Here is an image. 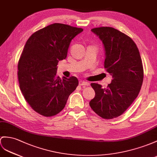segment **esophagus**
I'll return each instance as SVG.
<instances>
[{"label": "esophagus", "instance_id": "34e87169", "mask_svg": "<svg viewBox=\"0 0 157 157\" xmlns=\"http://www.w3.org/2000/svg\"><path fill=\"white\" fill-rule=\"evenodd\" d=\"M79 85L83 86H89V83L88 82L84 81H79Z\"/></svg>", "mask_w": 157, "mask_h": 157}]
</instances>
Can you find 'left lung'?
I'll return each instance as SVG.
<instances>
[{
    "mask_svg": "<svg viewBox=\"0 0 157 157\" xmlns=\"http://www.w3.org/2000/svg\"><path fill=\"white\" fill-rule=\"evenodd\" d=\"M91 31L105 49V68L113 78L106 88L91 83L95 97L91 109L98 116L111 119L121 115L138 96L143 81V67L138 48L131 38L113 27H98Z\"/></svg>",
    "mask_w": 157,
    "mask_h": 157,
    "instance_id": "1",
    "label": "left lung"
}]
</instances>
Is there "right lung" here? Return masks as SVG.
<instances>
[{
  "label": "right lung",
  "mask_w": 157,
  "mask_h": 157,
  "mask_svg": "<svg viewBox=\"0 0 157 157\" xmlns=\"http://www.w3.org/2000/svg\"><path fill=\"white\" fill-rule=\"evenodd\" d=\"M83 31L54 23L33 33L26 41L18 64L22 94L32 109L44 117L59 113L78 85L75 76H56L59 61L65 59L71 40Z\"/></svg>",
  "instance_id": "1"
}]
</instances>
